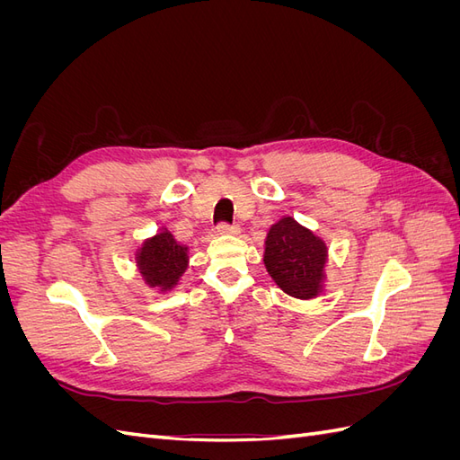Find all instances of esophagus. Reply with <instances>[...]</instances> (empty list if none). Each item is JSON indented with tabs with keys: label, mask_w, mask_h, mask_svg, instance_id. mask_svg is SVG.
<instances>
[{
	"label": "esophagus",
	"mask_w": 460,
	"mask_h": 460,
	"mask_svg": "<svg viewBox=\"0 0 460 460\" xmlns=\"http://www.w3.org/2000/svg\"><path fill=\"white\" fill-rule=\"evenodd\" d=\"M217 232L218 234H225V235H235V234H240V226L238 225H226V222H220V225L217 226Z\"/></svg>",
	"instance_id": "esophagus-1"
}]
</instances>
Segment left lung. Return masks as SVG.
Segmentation results:
<instances>
[{
  "label": "left lung",
  "mask_w": 460,
  "mask_h": 460,
  "mask_svg": "<svg viewBox=\"0 0 460 460\" xmlns=\"http://www.w3.org/2000/svg\"><path fill=\"white\" fill-rule=\"evenodd\" d=\"M264 267L284 294L313 299L323 294L328 247L294 217H282L264 240Z\"/></svg>",
  "instance_id": "obj_1"
}]
</instances>
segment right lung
<instances>
[{
	"instance_id": "obj_1",
	"label": "right lung",
	"mask_w": 460,
	"mask_h": 460,
	"mask_svg": "<svg viewBox=\"0 0 460 460\" xmlns=\"http://www.w3.org/2000/svg\"><path fill=\"white\" fill-rule=\"evenodd\" d=\"M190 247L176 242L169 228H161L136 252V267L149 288L171 291L188 269Z\"/></svg>"
}]
</instances>
